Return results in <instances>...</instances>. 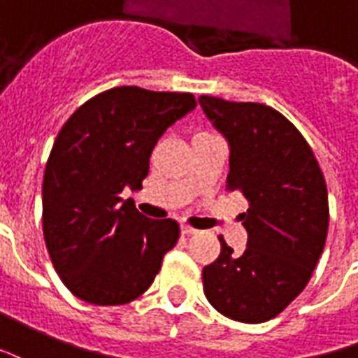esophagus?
<instances>
[{"instance_id": "1", "label": "esophagus", "mask_w": 358, "mask_h": 358, "mask_svg": "<svg viewBox=\"0 0 358 358\" xmlns=\"http://www.w3.org/2000/svg\"><path fill=\"white\" fill-rule=\"evenodd\" d=\"M181 233L185 234V236H192V234H196L198 231H196V229H192V227H189V225H182Z\"/></svg>"}]
</instances>
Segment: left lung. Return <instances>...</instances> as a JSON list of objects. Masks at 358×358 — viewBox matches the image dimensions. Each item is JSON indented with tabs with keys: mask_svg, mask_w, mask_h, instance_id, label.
Masks as SVG:
<instances>
[{
	"mask_svg": "<svg viewBox=\"0 0 358 358\" xmlns=\"http://www.w3.org/2000/svg\"><path fill=\"white\" fill-rule=\"evenodd\" d=\"M229 141L227 190L244 194V254L223 236L221 254L202 271L213 309L238 322L275 318L309 282L328 234V190L309 143L288 118L267 104L198 99Z\"/></svg>",
	"mask_w": 358,
	"mask_h": 358,
	"instance_id": "1",
	"label": "left lung"
}]
</instances>
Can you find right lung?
Masks as SVG:
<instances>
[{
	"instance_id": "1",
	"label": "right lung",
	"mask_w": 358,
	"mask_h": 358,
	"mask_svg": "<svg viewBox=\"0 0 358 358\" xmlns=\"http://www.w3.org/2000/svg\"><path fill=\"white\" fill-rule=\"evenodd\" d=\"M196 106L192 93L122 85L103 91L62 125L43 176V236L64 286L93 305L145 294L179 240L173 219H148L139 190L164 131Z\"/></svg>"
}]
</instances>
